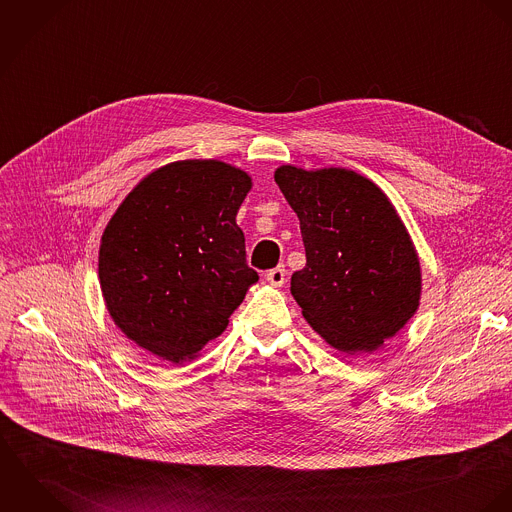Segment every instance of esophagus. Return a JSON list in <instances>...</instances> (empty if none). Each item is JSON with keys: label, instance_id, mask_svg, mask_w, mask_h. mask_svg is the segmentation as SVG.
<instances>
[{"label": "esophagus", "instance_id": "1", "mask_svg": "<svg viewBox=\"0 0 512 512\" xmlns=\"http://www.w3.org/2000/svg\"><path fill=\"white\" fill-rule=\"evenodd\" d=\"M266 280H268L270 286L282 288L284 282H286V268H284V266H276V268L268 270V272H266Z\"/></svg>", "mask_w": 512, "mask_h": 512}]
</instances>
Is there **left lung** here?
I'll list each match as a JSON object with an SVG mask.
<instances>
[{"label":"left lung","instance_id":"8db88e82","mask_svg":"<svg viewBox=\"0 0 512 512\" xmlns=\"http://www.w3.org/2000/svg\"><path fill=\"white\" fill-rule=\"evenodd\" d=\"M299 219L305 268L292 295L337 351L372 353L416 313L422 270L404 222L363 175L282 165L274 175Z\"/></svg>","mask_w":512,"mask_h":512}]
</instances>
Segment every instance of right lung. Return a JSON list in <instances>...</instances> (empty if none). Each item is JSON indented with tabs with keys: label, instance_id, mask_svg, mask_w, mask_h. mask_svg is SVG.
<instances>
[{
	"label": "right lung",
	"instance_id": "add662e5",
	"mask_svg": "<svg viewBox=\"0 0 512 512\" xmlns=\"http://www.w3.org/2000/svg\"><path fill=\"white\" fill-rule=\"evenodd\" d=\"M246 171L185 159L144 177L108 222L100 288L114 323L151 355L181 365L228 325L258 274L236 213Z\"/></svg>",
	"mask_w": 512,
	"mask_h": 512
}]
</instances>
